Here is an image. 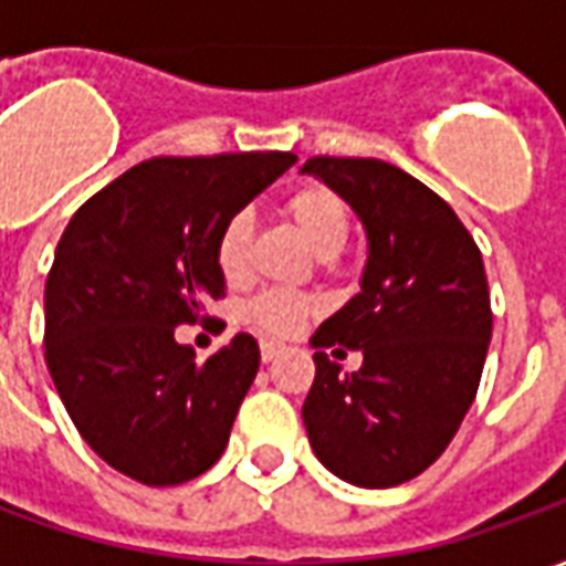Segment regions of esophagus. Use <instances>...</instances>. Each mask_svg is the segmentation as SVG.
<instances>
[{"label": "esophagus", "instance_id": "1", "mask_svg": "<svg viewBox=\"0 0 566 566\" xmlns=\"http://www.w3.org/2000/svg\"><path fill=\"white\" fill-rule=\"evenodd\" d=\"M282 352L284 348L279 343H270V339H263V343H260V360H263V364H272V360L282 355Z\"/></svg>", "mask_w": 566, "mask_h": 566}]
</instances>
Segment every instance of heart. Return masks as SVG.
I'll use <instances>...</instances> for the list:
<instances>
[{
  "label": "heart",
  "instance_id": "1",
  "mask_svg": "<svg viewBox=\"0 0 566 566\" xmlns=\"http://www.w3.org/2000/svg\"><path fill=\"white\" fill-rule=\"evenodd\" d=\"M284 221L294 227V233L308 245L318 260H333L352 235V209L333 187L303 185L282 202ZM251 218L248 211H235L218 230L214 239V263L227 282H242L248 275L251 258ZM315 312V303L303 294L291 291H270L260 294L245 308V318L263 333L287 336Z\"/></svg>",
  "mask_w": 566,
  "mask_h": 566
}]
</instances>
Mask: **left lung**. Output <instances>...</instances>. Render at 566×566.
Returning <instances> with one entry per match:
<instances>
[{
	"mask_svg": "<svg viewBox=\"0 0 566 566\" xmlns=\"http://www.w3.org/2000/svg\"><path fill=\"white\" fill-rule=\"evenodd\" d=\"M315 175L367 230L360 291L312 336L315 381L303 403L312 451L357 488L403 485L446 451L485 367L491 296L461 218L391 163L312 157ZM324 347L360 350L345 374Z\"/></svg>",
	"mask_w": 566,
	"mask_h": 566,
	"instance_id": "1",
	"label": "left lung"
}]
</instances>
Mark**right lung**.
<instances>
[{"label": "right lung", "mask_w": 566, "mask_h": 566, "mask_svg": "<svg viewBox=\"0 0 566 566\" xmlns=\"http://www.w3.org/2000/svg\"><path fill=\"white\" fill-rule=\"evenodd\" d=\"M294 163L282 150L154 157L63 230L44 284V360L72 424L117 473L181 485L227 449L258 376V339L235 333L199 364L175 327L223 296L221 223Z\"/></svg>", "instance_id": "add662e5"}]
</instances>
